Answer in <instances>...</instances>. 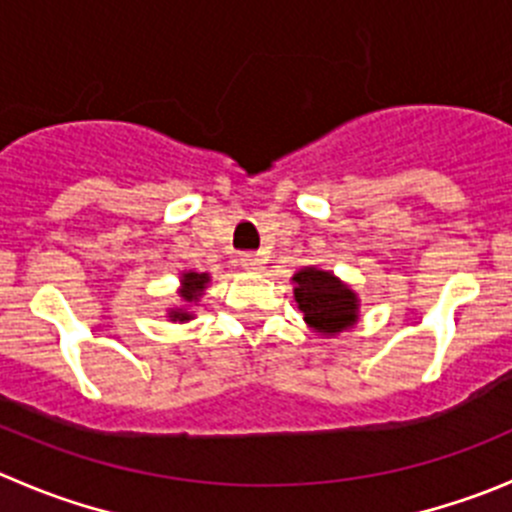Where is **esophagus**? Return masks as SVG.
<instances>
[{
  "label": "esophagus",
  "instance_id": "esophagus-1",
  "mask_svg": "<svg viewBox=\"0 0 512 512\" xmlns=\"http://www.w3.org/2000/svg\"><path fill=\"white\" fill-rule=\"evenodd\" d=\"M240 260H242V267L250 272H260L262 267H265V257H262L260 252H245Z\"/></svg>",
  "mask_w": 512,
  "mask_h": 512
}]
</instances>
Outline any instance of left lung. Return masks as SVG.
Listing matches in <instances>:
<instances>
[{"label": "left lung", "mask_w": 512, "mask_h": 512, "mask_svg": "<svg viewBox=\"0 0 512 512\" xmlns=\"http://www.w3.org/2000/svg\"><path fill=\"white\" fill-rule=\"evenodd\" d=\"M293 280L298 285L295 300L310 328L333 336L356 323V295L341 280L333 278L331 272L303 267Z\"/></svg>", "instance_id": "left-lung-1"}]
</instances>
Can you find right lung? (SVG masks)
I'll return each instance as SVG.
<instances>
[{"label": "right lung", "instance_id": "right-lung-1", "mask_svg": "<svg viewBox=\"0 0 512 512\" xmlns=\"http://www.w3.org/2000/svg\"><path fill=\"white\" fill-rule=\"evenodd\" d=\"M209 275L207 272H186L184 278H181V298L184 300H197L202 295L204 285H207ZM189 313H181V310H171V321H189Z\"/></svg>", "mask_w": 512, "mask_h": 512}]
</instances>
